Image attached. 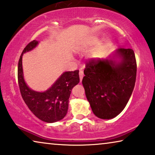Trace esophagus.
Here are the masks:
<instances>
[{
    "label": "esophagus",
    "mask_w": 155,
    "mask_h": 155,
    "mask_svg": "<svg viewBox=\"0 0 155 155\" xmlns=\"http://www.w3.org/2000/svg\"><path fill=\"white\" fill-rule=\"evenodd\" d=\"M79 75H80V82H81L82 80V78H83V77H84L83 71H82V70H80L79 72Z\"/></svg>",
    "instance_id": "obj_1"
}]
</instances>
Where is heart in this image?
Wrapping results in <instances>:
<instances>
[{"label": "heart", "instance_id": "heart-1", "mask_svg": "<svg viewBox=\"0 0 155 155\" xmlns=\"http://www.w3.org/2000/svg\"><path fill=\"white\" fill-rule=\"evenodd\" d=\"M99 41H99V39L98 37H90L87 38V39H86L83 42H82L81 46H80V48H81V50H83V51L89 50L90 49V48L94 47V46H97V44H99ZM103 51H104V46H101V47L99 48L96 52H95L94 56H100Z\"/></svg>", "mask_w": 155, "mask_h": 155}]
</instances>
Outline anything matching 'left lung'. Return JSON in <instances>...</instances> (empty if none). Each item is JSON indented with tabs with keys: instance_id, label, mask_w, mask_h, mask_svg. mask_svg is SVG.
Returning <instances> with one entry per match:
<instances>
[{
	"instance_id": "1",
	"label": "left lung",
	"mask_w": 155,
	"mask_h": 155,
	"mask_svg": "<svg viewBox=\"0 0 155 155\" xmlns=\"http://www.w3.org/2000/svg\"><path fill=\"white\" fill-rule=\"evenodd\" d=\"M136 72L131 48H118L107 58L87 63L82 82L97 117L111 119L124 109L134 89Z\"/></svg>"
}]
</instances>
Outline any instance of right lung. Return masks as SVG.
<instances>
[{
	"label": "right lung",
	"instance_id": "right-lung-1",
	"mask_svg": "<svg viewBox=\"0 0 155 155\" xmlns=\"http://www.w3.org/2000/svg\"><path fill=\"white\" fill-rule=\"evenodd\" d=\"M39 43L37 40L31 41L21 54L18 70L19 87L23 100L30 111L44 122L55 123L63 119L67 114L71 90L80 82L79 71L64 72L44 92L31 90L25 80L22 56L35 49Z\"/></svg>",
	"mask_w": 155,
	"mask_h": 155
}]
</instances>
